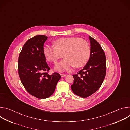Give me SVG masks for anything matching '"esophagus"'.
<instances>
[{
    "instance_id": "obj_1",
    "label": "esophagus",
    "mask_w": 130,
    "mask_h": 130,
    "mask_svg": "<svg viewBox=\"0 0 130 130\" xmlns=\"http://www.w3.org/2000/svg\"><path fill=\"white\" fill-rule=\"evenodd\" d=\"M60 75L62 77H65L66 76V74H63V73H60Z\"/></svg>"
}]
</instances>
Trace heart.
Instances as JSON below:
<instances>
[{"label":"heart","mask_w":130,"mask_h":130,"mask_svg":"<svg viewBox=\"0 0 130 130\" xmlns=\"http://www.w3.org/2000/svg\"><path fill=\"white\" fill-rule=\"evenodd\" d=\"M55 47L46 46L43 53L46 59L53 63L58 60L65 58L55 66V70L63 71L71 66L80 67L84 65L89 58L90 49L88 43L78 37L63 38L54 42Z\"/></svg>","instance_id":"obj_1"}]
</instances>
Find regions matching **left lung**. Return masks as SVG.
<instances>
[{
    "label": "left lung",
    "instance_id": "8db88e82",
    "mask_svg": "<svg viewBox=\"0 0 130 130\" xmlns=\"http://www.w3.org/2000/svg\"><path fill=\"white\" fill-rule=\"evenodd\" d=\"M90 42V58L86 65L76 75H73L71 88L76 95L86 98L97 91L106 75V58L99 43L89 36Z\"/></svg>",
    "mask_w": 130,
    "mask_h": 130
}]
</instances>
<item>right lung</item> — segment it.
Instances as JSON below:
<instances>
[{
  "label": "right lung",
  "instance_id": "add662e5",
  "mask_svg": "<svg viewBox=\"0 0 130 130\" xmlns=\"http://www.w3.org/2000/svg\"><path fill=\"white\" fill-rule=\"evenodd\" d=\"M47 38L46 35H38L28 40L18 60V75L23 86L30 95L40 99L51 96L61 77L57 72L48 73L50 68L43 53Z\"/></svg>",
  "mask_w": 130,
  "mask_h": 130
}]
</instances>
